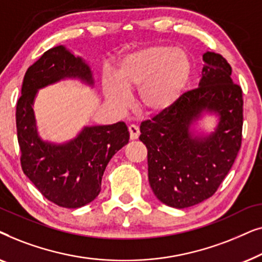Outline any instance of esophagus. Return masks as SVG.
<instances>
[{
    "mask_svg": "<svg viewBox=\"0 0 262 262\" xmlns=\"http://www.w3.org/2000/svg\"><path fill=\"white\" fill-rule=\"evenodd\" d=\"M128 132H130V139L131 141H135V139H137L139 137V128L138 126H136V125H130L128 126Z\"/></svg>",
    "mask_w": 262,
    "mask_h": 262,
    "instance_id": "esophagus-1",
    "label": "esophagus"
}]
</instances>
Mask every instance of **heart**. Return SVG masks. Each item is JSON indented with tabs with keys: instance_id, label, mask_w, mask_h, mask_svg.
Here are the masks:
<instances>
[{
	"instance_id": "obj_1",
	"label": "heart",
	"mask_w": 262,
	"mask_h": 262,
	"mask_svg": "<svg viewBox=\"0 0 262 262\" xmlns=\"http://www.w3.org/2000/svg\"><path fill=\"white\" fill-rule=\"evenodd\" d=\"M191 73L187 53L167 45H154L126 56L116 76L106 74L102 87L114 108L124 111L130 105V94L138 93V106L149 116L173 107Z\"/></svg>"
}]
</instances>
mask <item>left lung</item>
<instances>
[{
	"label": "left lung",
	"instance_id": "8db88e82",
	"mask_svg": "<svg viewBox=\"0 0 262 262\" xmlns=\"http://www.w3.org/2000/svg\"><path fill=\"white\" fill-rule=\"evenodd\" d=\"M203 60L198 88L141 124L150 187L160 202L177 209L213 195L241 148L242 89L232 82L230 64L221 55L207 51ZM206 113L219 117L216 127L211 134L194 135L191 126Z\"/></svg>",
	"mask_w": 262,
	"mask_h": 262
}]
</instances>
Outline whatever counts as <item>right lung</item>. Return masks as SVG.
<instances>
[{
    "label": "right lung",
    "mask_w": 262,
    "mask_h": 262,
    "mask_svg": "<svg viewBox=\"0 0 262 262\" xmlns=\"http://www.w3.org/2000/svg\"><path fill=\"white\" fill-rule=\"evenodd\" d=\"M69 78L94 85L88 64L63 45L48 50L32 64L16 103V131L25 175L50 202L77 209L99 195L107 164L127 144L130 135L125 123L119 121L84 126L76 137L64 143L44 141L34 117L35 96L39 89Z\"/></svg>",
    "instance_id": "obj_1"
}]
</instances>
